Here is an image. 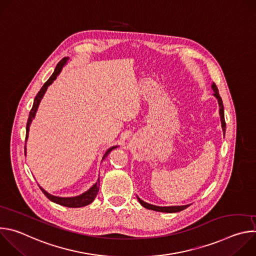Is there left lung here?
<instances>
[{"label":"left lung","mask_w":256,"mask_h":256,"mask_svg":"<svg viewBox=\"0 0 256 256\" xmlns=\"http://www.w3.org/2000/svg\"><path fill=\"white\" fill-rule=\"evenodd\" d=\"M212 89L214 91V96L218 99V106H220V118H221V124H222V128H223V132L225 134V132H226V122H225V116H224V105H223V101H222V98L220 96V94H218V90L216 86L214 83L212 84ZM138 202L144 208H148V210H156V212H180V210H184V208H188L190 204H186V206H154V204H148L144 200H142L138 196Z\"/></svg>","instance_id":"8db88e82"}]
</instances>
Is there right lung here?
<instances>
[{
    "label": "right lung",
    "mask_w": 256,
    "mask_h": 256,
    "mask_svg": "<svg viewBox=\"0 0 256 256\" xmlns=\"http://www.w3.org/2000/svg\"><path fill=\"white\" fill-rule=\"evenodd\" d=\"M68 60V58H64L56 66L52 75L50 76V78L44 83V85L42 87L40 91L38 93V95L35 96L34 98V101H33V105H32V108L30 110V114H29V118H28V120H27V126H26V142H27V138H28V134H29V128H30V124L32 122V120H34L35 118V114H36V112H38V106H40V103L42 101V99L44 98L48 86H50L54 81L56 79V77L60 75V72H62V66L66 64ZM118 146H114V147L109 148L106 153L104 154L102 160H104L108 154L110 153L112 150H114L116 148H118ZM25 155H26V146H25ZM99 186H100V179L98 177L96 184H94L87 192H83L82 194H79V196H70V198H62V196H52L50 194H48V192H46L42 186H40V188L42 190V192L44 194V196L52 202L58 204H60V206H68V208H82V206H88L96 198L98 192H99Z\"/></svg>",
    "instance_id": "1"
}]
</instances>
